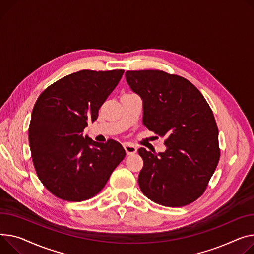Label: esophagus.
Listing matches in <instances>:
<instances>
[{
  "instance_id": "esophagus-1",
  "label": "esophagus",
  "mask_w": 254,
  "mask_h": 254,
  "mask_svg": "<svg viewBox=\"0 0 254 254\" xmlns=\"http://www.w3.org/2000/svg\"><path fill=\"white\" fill-rule=\"evenodd\" d=\"M124 148H125V150H126L127 155L134 154V153H136V152H137V147L134 146L133 144H131V143H126V144L124 145Z\"/></svg>"
}]
</instances>
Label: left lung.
I'll list each match as a JSON object with an SVG mask.
<instances>
[{"label": "left lung", "instance_id": "obj_1", "mask_svg": "<svg viewBox=\"0 0 254 254\" xmlns=\"http://www.w3.org/2000/svg\"><path fill=\"white\" fill-rule=\"evenodd\" d=\"M130 90L143 101V125L164 138L156 154L138 150L143 194L168 207L187 205L207 187L219 159L218 129L199 90L186 78L160 70L126 72Z\"/></svg>", "mask_w": 254, "mask_h": 254}]
</instances>
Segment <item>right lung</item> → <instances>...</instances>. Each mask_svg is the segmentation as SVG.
<instances>
[{"instance_id":"add662e5","label":"right lung","mask_w":254,"mask_h":254,"mask_svg":"<svg viewBox=\"0 0 254 254\" xmlns=\"http://www.w3.org/2000/svg\"><path fill=\"white\" fill-rule=\"evenodd\" d=\"M124 72L80 70L51 84L38 98L29 147L39 179L56 197L79 202L95 196L125 158L118 142L100 144L82 133Z\"/></svg>"}]
</instances>
